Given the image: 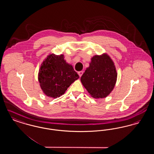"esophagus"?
Returning <instances> with one entry per match:
<instances>
[{
  "label": "esophagus",
  "mask_w": 154,
  "mask_h": 154,
  "mask_svg": "<svg viewBox=\"0 0 154 154\" xmlns=\"http://www.w3.org/2000/svg\"><path fill=\"white\" fill-rule=\"evenodd\" d=\"M78 74H79V76L81 77V76L82 75V74H83V71H80V72H78Z\"/></svg>",
  "instance_id": "34e87169"
}]
</instances>
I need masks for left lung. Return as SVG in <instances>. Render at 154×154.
I'll return each mask as SVG.
<instances>
[{"mask_svg": "<svg viewBox=\"0 0 154 154\" xmlns=\"http://www.w3.org/2000/svg\"><path fill=\"white\" fill-rule=\"evenodd\" d=\"M117 80L114 63L106 53L91 58L89 66L81 77V82L88 93L95 99L110 95Z\"/></svg>", "mask_w": 154, "mask_h": 154, "instance_id": "8db88e82", "label": "left lung"}]
</instances>
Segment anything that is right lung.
Returning <instances> with one entry per match:
<instances>
[{
	"label": "right lung",
	"instance_id": "1",
	"mask_svg": "<svg viewBox=\"0 0 154 154\" xmlns=\"http://www.w3.org/2000/svg\"><path fill=\"white\" fill-rule=\"evenodd\" d=\"M64 55H48L42 63L38 73V80L44 94L57 98L63 95L67 89L79 75L73 67L66 62Z\"/></svg>",
	"mask_w": 154,
	"mask_h": 154
}]
</instances>
